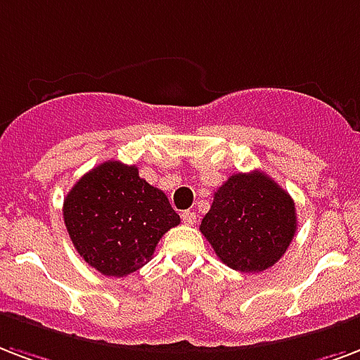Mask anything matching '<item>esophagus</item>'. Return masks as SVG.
Here are the masks:
<instances>
[{
	"mask_svg": "<svg viewBox=\"0 0 360 360\" xmlns=\"http://www.w3.org/2000/svg\"><path fill=\"white\" fill-rule=\"evenodd\" d=\"M181 219H183V223L188 224V226H194V224H196V213H194V211H183V213H181Z\"/></svg>",
	"mask_w": 360,
	"mask_h": 360,
	"instance_id": "obj_1",
	"label": "esophagus"
}]
</instances>
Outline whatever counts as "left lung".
Returning a JSON list of instances; mask_svg holds the SVG:
<instances>
[{"label":"left lung","instance_id":"8db88e82","mask_svg":"<svg viewBox=\"0 0 360 360\" xmlns=\"http://www.w3.org/2000/svg\"><path fill=\"white\" fill-rule=\"evenodd\" d=\"M200 230L232 270L264 271L295 238V202L264 172L234 174L215 192Z\"/></svg>","mask_w":360,"mask_h":360}]
</instances>
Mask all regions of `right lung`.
<instances>
[{
  "label": "right lung",
  "instance_id": "1",
  "mask_svg": "<svg viewBox=\"0 0 360 360\" xmlns=\"http://www.w3.org/2000/svg\"><path fill=\"white\" fill-rule=\"evenodd\" d=\"M64 223L77 253L92 268L124 278L153 259L156 243L181 219L136 166L107 160L68 192Z\"/></svg>",
  "mask_w": 360,
  "mask_h": 360
}]
</instances>
